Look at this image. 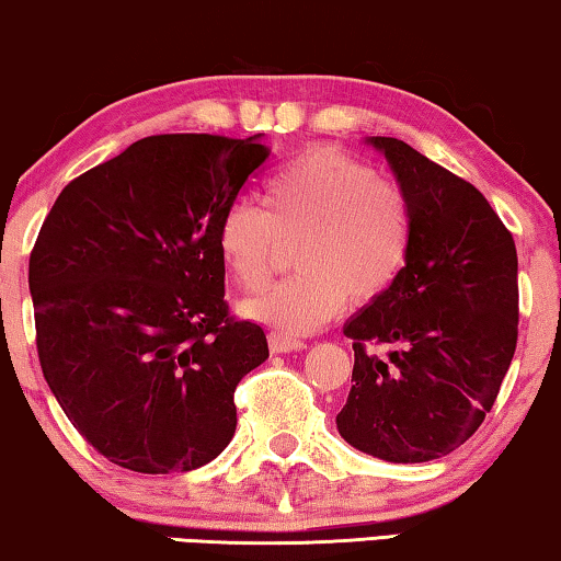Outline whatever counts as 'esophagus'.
I'll list each match as a JSON object with an SVG mask.
<instances>
[{
	"label": "esophagus",
	"mask_w": 561,
	"mask_h": 561,
	"mask_svg": "<svg viewBox=\"0 0 561 561\" xmlns=\"http://www.w3.org/2000/svg\"><path fill=\"white\" fill-rule=\"evenodd\" d=\"M270 348H272V353L302 351L305 341H299V337H291V335H284V333H270Z\"/></svg>",
	"instance_id": "1"
}]
</instances>
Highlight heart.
Listing matches in <instances>:
<instances>
[{
    "label": "heart",
    "mask_w": 561,
    "mask_h": 561,
    "mask_svg": "<svg viewBox=\"0 0 561 561\" xmlns=\"http://www.w3.org/2000/svg\"><path fill=\"white\" fill-rule=\"evenodd\" d=\"M264 213L247 203L224 210L216 228L220 264L243 289L270 279L282 251L297 274L241 305L249 320L305 335L337 318L348 297L370 302L404 270L412 208L404 191L335 147H314L270 175Z\"/></svg>",
    "instance_id": "1"
}]
</instances>
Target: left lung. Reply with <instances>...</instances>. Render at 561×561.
Returning a JSON list of instances; mask_svg holds the SVG:
<instances>
[{"mask_svg": "<svg viewBox=\"0 0 561 561\" xmlns=\"http://www.w3.org/2000/svg\"><path fill=\"white\" fill-rule=\"evenodd\" d=\"M412 208L397 282L345 322L353 386L341 437L389 462H427L476 435L518 341L514 236L483 193L393 137H370ZM366 344H389L383 359Z\"/></svg>", "mask_w": 561, "mask_h": 561, "instance_id": "1", "label": "left lung"}]
</instances>
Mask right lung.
<instances>
[{"mask_svg": "<svg viewBox=\"0 0 561 561\" xmlns=\"http://www.w3.org/2000/svg\"><path fill=\"white\" fill-rule=\"evenodd\" d=\"M266 157L259 137H145L70 180L37 233L43 376L119 468L187 472L233 437V391L270 345L228 312L216 228Z\"/></svg>", "mask_w": 561, "mask_h": 561, "instance_id": "1", "label": "right lung"}]
</instances>
